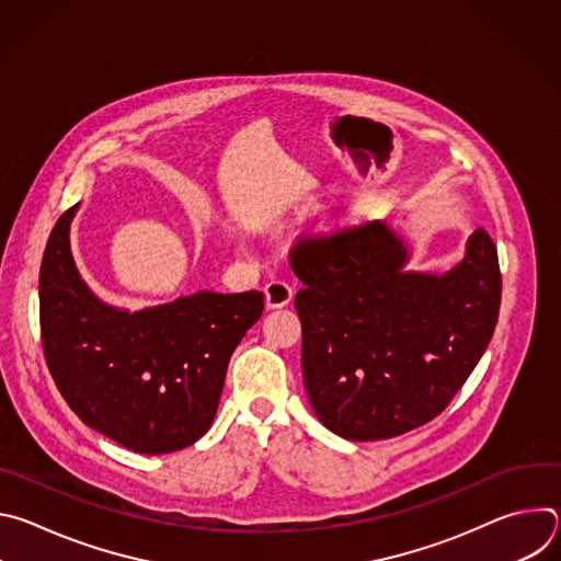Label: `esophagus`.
Returning a JSON list of instances; mask_svg holds the SVG:
<instances>
[{"mask_svg": "<svg viewBox=\"0 0 561 561\" xmlns=\"http://www.w3.org/2000/svg\"><path fill=\"white\" fill-rule=\"evenodd\" d=\"M264 293H266V306L268 308H282V306L290 304V299H293V286L286 279L268 282Z\"/></svg>", "mask_w": 561, "mask_h": 561, "instance_id": "1", "label": "esophagus"}]
</instances>
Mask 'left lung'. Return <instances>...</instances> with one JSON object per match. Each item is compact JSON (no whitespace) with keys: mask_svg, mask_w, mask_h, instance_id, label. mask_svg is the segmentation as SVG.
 Segmentation results:
<instances>
[{"mask_svg":"<svg viewBox=\"0 0 561 561\" xmlns=\"http://www.w3.org/2000/svg\"><path fill=\"white\" fill-rule=\"evenodd\" d=\"M407 247L381 221L299 239L301 373L310 407L353 442L435 420L482 359L500 314L497 247L484 228L444 275L404 273Z\"/></svg>","mask_w":561,"mask_h":561,"instance_id":"8db88e82","label":"left lung"}]
</instances>
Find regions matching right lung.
I'll return each instance as SVG.
<instances>
[{
  "label": "right lung",
  "mask_w": 561,
  "mask_h": 561,
  "mask_svg": "<svg viewBox=\"0 0 561 561\" xmlns=\"http://www.w3.org/2000/svg\"><path fill=\"white\" fill-rule=\"evenodd\" d=\"M55 224L39 268V329L48 370L87 426L141 455L195 444L213 424L232 351L264 310V293L199 290L128 312L79 277L68 230Z\"/></svg>",
  "instance_id": "right-lung-1"
}]
</instances>
